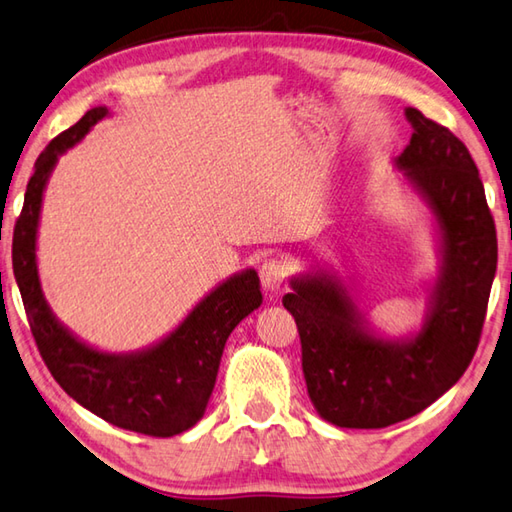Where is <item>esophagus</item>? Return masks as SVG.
<instances>
[{
  "mask_svg": "<svg viewBox=\"0 0 512 512\" xmlns=\"http://www.w3.org/2000/svg\"><path fill=\"white\" fill-rule=\"evenodd\" d=\"M259 277H262V286L266 293H277L286 284L288 264L282 262V259H268L259 268Z\"/></svg>",
  "mask_w": 512,
  "mask_h": 512,
  "instance_id": "esophagus-1",
  "label": "esophagus"
}]
</instances>
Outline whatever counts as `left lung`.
<instances>
[{"label":"left lung","instance_id":"obj_1","mask_svg":"<svg viewBox=\"0 0 512 512\" xmlns=\"http://www.w3.org/2000/svg\"><path fill=\"white\" fill-rule=\"evenodd\" d=\"M410 145L394 165L430 210L439 275L421 329L389 338L371 327L356 286L311 268L282 297L302 342L309 398L324 421L353 430L405 421L457 383L475 356L497 271V232L468 147L414 107Z\"/></svg>","mask_w":512,"mask_h":512}]
</instances>
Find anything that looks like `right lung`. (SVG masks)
Returning a JSON list of instances; mask_svg holds the SVG:
<instances>
[{"instance_id":"add662e5","label":"right lung","mask_w":512,"mask_h":512,"mask_svg":"<svg viewBox=\"0 0 512 512\" xmlns=\"http://www.w3.org/2000/svg\"><path fill=\"white\" fill-rule=\"evenodd\" d=\"M107 116V107L89 109L37 156L13 232V273L37 349L64 392L123 430L174 436L190 430L206 414L226 340L246 315L259 309L262 291L255 268L230 275L201 297L179 327L154 345L129 353L91 347L55 318L37 273L44 190L60 156Z\"/></svg>"}]
</instances>
